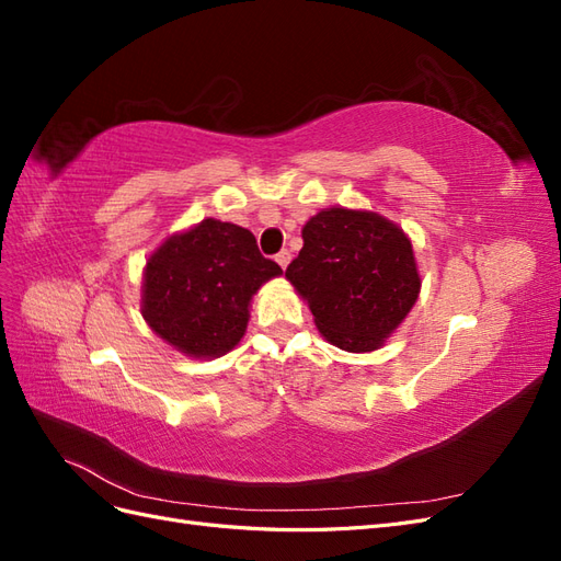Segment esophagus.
Wrapping results in <instances>:
<instances>
[{"label":"esophagus","mask_w":561,"mask_h":561,"mask_svg":"<svg viewBox=\"0 0 561 561\" xmlns=\"http://www.w3.org/2000/svg\"><path fill=\"white\" fill-rule=\"evenodd\" d=\"M290 260H293L290 250H280V252L276 254V262H278V266H280V268H287V264H290Z\"/></svg>","instance_id":"34e87169"}]
</instances>
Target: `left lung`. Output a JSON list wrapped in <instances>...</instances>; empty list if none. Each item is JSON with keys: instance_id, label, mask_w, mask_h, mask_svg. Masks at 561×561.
<instances>
[{"instance_id": "8db88e82", "label": "left lung", "mask_w": 561, "mask_h": 561, "mask_svg": "<svg viewBox=\"0 0 561 561\" xmlns=\"http://www.w3.org/2000/svg\"><path fill=\"white\" fill-rule=\"evenodd\" d=\"M301 239L285 278L318 332L348 353L381 348L421 293L410 236L379 213L332 206L304 225Z\"/></svg>"}]
</instances>
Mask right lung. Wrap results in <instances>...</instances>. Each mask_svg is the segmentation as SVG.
<instances>
[{
	"instance_id": "right-lung-1",
	"label": "right lung",
	"mask_w": 561,
	"mask_h": 561,
	"mask_svg": "<svg viewBox=\"0 0 561 561\" xmlns=\"http://www.w3.org/2000/svg\"><path fill=\"white\" fill-rule=\"evenodd\" d=\"M280 274L248 229L208 217L149 254L140 311L186 358H219L243 339L252 297Z\"/></svg>"
}]
</instances>
